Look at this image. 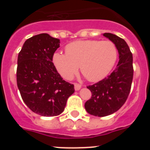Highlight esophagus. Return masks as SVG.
<instances>
[{
  "mask_svg": "<svg viewBox=\"0 0 150 150\" xmlns=\"http://www.w3.org/2000/svg\"><path fill=\"white\" fill-rule=\"evenodd\" d=\"M81 87L82 86L80 84H79V83H74V88H75L76 91H78V90L80 89Z\"/></svg>",
  "mask_w": 150,
  "mask_h": 150,
  "instance_id": "obj_1",
  "label": "esophagus"
}]
</instances>
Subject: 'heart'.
Instances as JSON below:
<instances>
[{"label": "heart", "mask_w": 150, "mask_h": 150, "mask_svg": "<svg viewBox=\"0 0 150 150\" xmlns=\"http://www.w3.org/2000/svg\"><path fill=\"white\" fill-rule=\"evenodd\" d=\"M66 54L55 52L52 58L54 65L61 76L72 79L81 71L91 82L99 81L108 75L118 58V50L111 41L78 40L67 45Z\"/></svg>", "instance_id": "1"}]
</instances>
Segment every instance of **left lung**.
Masks as SVG:
<instances>
[{
	"mask_svg": "<svg viewBox=\"0 0 150 150\" xmlns=\"http://www.w3.org/2000/svg\"><path fill=\"white\" fill-rule=\"evenodd\" d=\"M104 36L116 46L120 61L109 76L87 86L91 97L85 103V108L89 114L98 117L109 116L122 107L129 95L134 74L133 56L126 42L110 33Z\"/></svg>",
	"mask_w": 150,
	"mask_h": 150,
	"instance_id": "1",
	"label": "left lung"
}]
</instances>
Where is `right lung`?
<instances>
[{"mask_svg":"<svg viewBox=\"0 0 150 150\" xmlns=\"http://www.w3.org/2000/svg\"><path fill=\"white\" fill-rule=\"evenodd\" d=\"M59 43L48 34H38L25 42L18 55L16 81L22 100L30 110L43 116L61 114L75 91L52 62Z\"/></svg>","mask_w":150,"mask_h":150,"instance_id":"right-lung-1","label":"right lung"}]
</instances>
